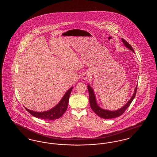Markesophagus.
I'll return each instance as SVG.
<instances>
[{"label":"esophagus","instance_id":"34e87169","mask_svg":"<svg viewBox=\"0 0 157 157\" xmlns=\"http://www.w3.org/2000/svg\"><path fill=\"white\" fill-rule=\"evenodd\" d=\"M90 75L88 73H84L82 75V77L83 79H87L88 78H90Z\"/></svg>","mask_w":157,"mask_h":157}]
</instances>
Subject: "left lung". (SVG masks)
Instances as JSON below:
<instances>
[{"label": "left lung", "instance_id": "8db88e82", "mask_svg": "<svg viewBox=\"0 0 157 157\" xmlns=\"http://www.w3.org/2000/svg\"><path fill=\"white\" fill-rule=\"evenodd\" d=\"M122 41L123 42V44L125 45V46L127 47V48H128L129 49H130L131 51H132L133 52H134V51L133 49V48H132V46L129 45L127 41L124 39L123 38H121ZM137 85L135 88L134 90V93L132 95V97L129 99V101L127 102L126 104L124 106H122L121 108H120L119 109L117 110V111H108V110H106L102 109L101 108H100L97 103V101H96V98L94 94V90H92V88L90 86V85H88V89L89 91V96H90V106L92 108V109L94 111V112L98 115L99 117H101L102 118H104V119H110V118H114L118 117H120V115H121L122 113H124V112L125 111V110L128 108V106L131 104V102H132L133 99H134L136 93V90H137Z\"/></svg>", "mask_w": 157, "mask_h": 157}]
</instances>
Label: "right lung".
<instances>
[{
    "instance_id": "right-lung-1",
    "label": "right lung",
    "mask_w": 157,
    "mask_h": 157,
    "mask_svg": "<svg viewBox=\"0 0 157 157\" xmlns=\"http://www.w3.org/2000/svg\"><path fill=\"white\" fill-rule=\"evenodd\" d=\"M72 88L73 87H71L69 90H67V92L65 93L64 96L60 101L59 102L51 109H49L47 111L40 112H35V111L29 110L26 107L25 108L30 115H33L36 118H41L43 120H56L58 118H59L67 109L69 96Z\"/></svg>"
}]
</instances>
